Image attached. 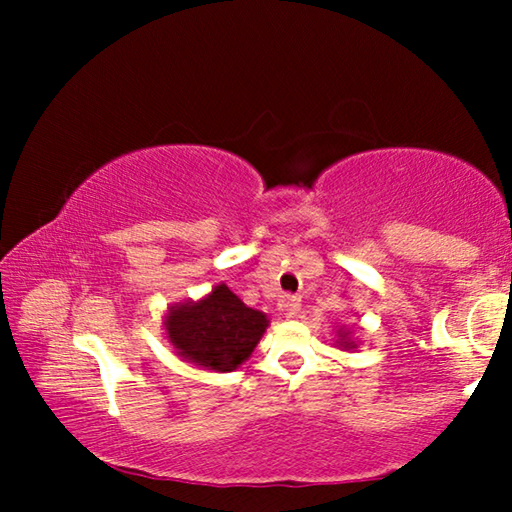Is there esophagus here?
Returning a JSON list of instances; mask_svg holds the SVG:
<instances>
[{"label": "esophagus", "mask_w": 512, "mask_h": 512, "mask_svg": "<svg viewBox=\"0 0 512 512\" xmlns=\"http://www.w3.org/2000/svg\"><path fill=\"white\" fill-rule=\"evenodd\" d=\"M280 307L287 311V316H298V311H300V307H302V300L298 298V296H284L282 300H280Z\"/></svg>", "instance_id": "esophagus-1"}]
</instances>
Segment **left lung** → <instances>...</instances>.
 Instances as JSON below:
<instances>
[{
	"label": "left lung",
	"mask_w": 512,
	"mask_h": 512,
	"mask_svg": "<svg viewBox=\"0 0 512 512\" xmlns=\"http://www.w3.org/2000/svg\"><path fill=\"white\" fill-rule=\"evenodd\" d=\"M334 348H339V350H357L359 348V341L357 339H352V332L348 327H339L334 332Z\"/></svg>",
	"instance_id": "left-lung-1"
}]
</instances>
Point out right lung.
<instances>
[{
    "mask_svg": "<svg viewBox=\"0 0 512 512\" xmlns=\"http://www.w3.org/2000/svg\"><path fill=\"white\" fill-rule=\"evenodd\" d=\"M164 336L183 361L212 372H232L250 359L268 316L250 309L225 284L198 300L171 305L162 320Z\"/></svg>",
    "mask_w": 512,
    "mask_h": 512,
    "instance_id": "obj_1",
    "label": "right lung"
}]
</instances>
